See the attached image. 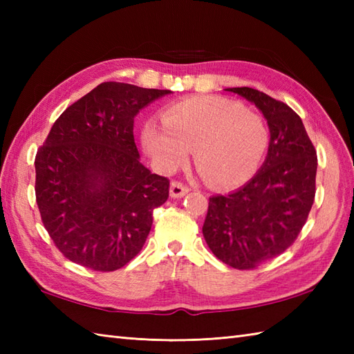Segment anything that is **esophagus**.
<instances>
[{
  "label": "esophagus",
  "instance_id": "1",
  "mask_svg": "<svg viewBox=\"0 0 354 354\" xmlns=\"http://www.w3.org/2000/svg\"><path fill=\"white\" fill-rule=\"evenodd\" d=\"M190 192L189 187L183 184L181 181H173L170 184V196L171 198H183L187 193Z\"/></svg>",
  "mask_w": 354,
  "mask_h": 354
}]
</instances>
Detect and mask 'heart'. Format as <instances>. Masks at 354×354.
I'll list each match as a JSON object with an SVG mask.
<instances>
[{
	"mask_svg": "<svg viewBox=\"0 0 354 354\" xmlns=\"http://www.w3.org/2000/svg\"><path fill=\"white\" fill-rule=\"evenodd\" d=\"M142 142L162 170H175L194 149L209 183L236 187L251 179L269 147L268 124L257 112L223 97H192L165 108L162 124L146 123Z\"/></svg>",
	"mask_w": 354,
	"mask_h": 354,
	"instance_id": "heart-1",
	"label": "heart"
}]
</instances>
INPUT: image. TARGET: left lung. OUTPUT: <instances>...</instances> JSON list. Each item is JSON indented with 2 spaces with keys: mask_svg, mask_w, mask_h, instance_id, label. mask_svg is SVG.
Wrapping results in <instances>:
<instances>
[{
  "mask_svg": "<svg viewBox=\"0 0 354 354\" xmlns=\"http://www.w3.org/2000/svg\"><path fill=\"white\" fill-rule=\"evenodd\" d=\"M254 103L270 140L261 169L239 190L209 198L202 234L217 259L254 269L283 254L303 230L315 201L318 158L301 118L254 88H227Z\"/></svg>",
  "mask_w": 354,
  "mask_h": 354,
  "instance_id": "obj_1",
  "label": "left lung"
}]
</instances>
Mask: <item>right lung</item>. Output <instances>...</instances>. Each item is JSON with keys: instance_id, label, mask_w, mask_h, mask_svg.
I'll return each mask as SVG.
<instances>
[{"instance_id": "obj_1", "label": "right lung", "mask_w": 354, "mask_h": 354, "mask_svg": "<svg viewBox=\"0 0 354 354\" xmlns=\"http://www.w3.org/2000/svg\"><path fill=\"white\" fill-rule=\"evenodd\" d=\"M170 93L103 82L62 112L37 150L36 204L73 263L111 272L141 251L170 183L140 162L133 118Z\"/></svg>"}]
</instances>
